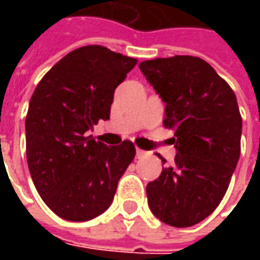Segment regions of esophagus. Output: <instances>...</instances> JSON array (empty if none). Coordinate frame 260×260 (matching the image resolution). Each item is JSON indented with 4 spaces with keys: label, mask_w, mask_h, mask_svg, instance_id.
I'll use <instances>...</instances> for the list:
<instances>
[{
    "label": "esophagus",
    "mask_w": 260,
    "mask_h": 260,
    "mask_svg": "<svg viewBox=\"0 0 260 260\" xmlns=\"http://www.w3.org/2000/svg\"><path fill=\"white\" fill-rule=\"evenodd\" d=\"M145 156H147V152H145V150H140V149H137V150H136V157H137V159H142V157H145Z\"/></svg>",
    "instance_id": "esophagus-1"
}]
</instances>
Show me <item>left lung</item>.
<instances>
[{"instance_id": "1", "label": "left lung", "mask_w": 260, "mask_h": 260, "mask_svg": "<svg viewBox=\"0 0 260 260\" xmlns=\"http://www.w3.org/2000/svg\"><path fill=\"white\" fill-rule=\"evenodd\" d=\"M139 68L166 104L164 125L174 132L176 149L174 165L162 168L159 178L146 186L147 204L165 224L191 227L220 204L239 162L237 100L200 57H157Z\"/></svg>"}]
</instances>
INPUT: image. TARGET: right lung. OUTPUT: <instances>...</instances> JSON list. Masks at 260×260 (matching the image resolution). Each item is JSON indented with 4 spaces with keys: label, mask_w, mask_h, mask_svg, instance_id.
I'll return each instance as SVG.
<instances>
[{
    "label": "right lung",
    "mask_w": 260,
    "mask_h": 260,
    "mask_svg": "<svg viewBox=\"0 0 260 260\" xmlns=\"http://www.w3.org/2000/svg\"><path fill=\"white\" fill-rule=\"evenodd\" d=\"M137 59L104 46L62 57L39 82L25 117V153L36 189L68 221L92 220L111 205L135 145L95 142L88 132L108 120L114 91Z\"/></svg>",
    "instance_id": "right-lung-1"
}]
</instances>
